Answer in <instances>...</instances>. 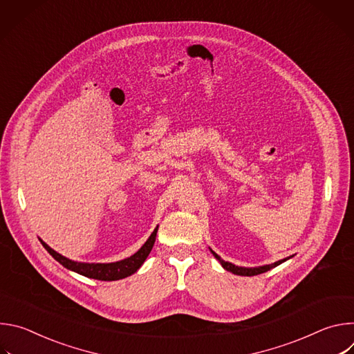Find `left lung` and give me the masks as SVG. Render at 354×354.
<instances>
[{"instance_id": "1", "label": "left lung", "mask_w": 354, "mask_h": 354, "mask_svg": "<svg viewBox=\"0 0 354 354\" xmlns=\"http://www.w3.org/2000/svg\"><path fill=\"white\" fill-rule=\"evenodd\" d=\"M212 252H213V250H212ZM213 255H214V258H216V259H218V261H220L221 266H223L225 270H228V272H231V273H234V274H238V276H257V274L265 273V272H268V270H270V269H273V268H276V266H279L280 263H283V262H286V261H287V259H283V261L274 262V263H272V265H266V266H261V268H250V269H248V268H239V266H235V265H232V263H230V262L223 261V259L216 254V252H213Z\"/></svg>"}]
</instances>
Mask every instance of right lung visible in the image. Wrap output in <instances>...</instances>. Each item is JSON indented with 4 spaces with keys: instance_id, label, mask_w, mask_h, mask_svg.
<instances>
[{
    "instance_id": "1",
    "label": "right lung",
    "mask_w": 354,
    "mask_h": 354,
    "mask_svg": "<svg viewBox=\"0 0 354 354\" xmlns=\"http://www.w3.org/2000/svg\"><path fill=\"white\" fill-rule=\"evenodd\" d=\"M157 231H158V227L154 230V232L151 234V236L147 239V242L140 248V250L136 252L133 257H130L124 261H120V262H115V263H78V262H73V261L62 257L60 254H57L56 250H53L43 241H40V242L44 246V249L48 252V254L52 255L59 263H62L64 268H67V269H70L75 273H80L85 277H89V279L102 280V281H113V280L124 279V277L136 273L140 269V266L144 263V261L149 255L151 249H153V246H154Z\"/></svg>"
}]
</instances>
